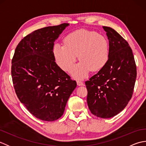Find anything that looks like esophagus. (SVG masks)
Masks as SVG:
<instances>
[{"mask_svg":"<svg viewBox=\"0 0 146 146\" xmlns=\"http://www.w3.org/2000/svg\"><path fill=\"white\" fill-rule=\"evenodd\" d=\"M76 83H77V85H78V86H82V85H83V83L81 81V80H76Z\"/></svg>","mask_w":146,"mask_h":146,"instance_id":"1","label":"esophagus"}]
</instances>
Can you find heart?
<instances>
[{"label": "heart", "mask_w": 146, "mask_h": 146, "mask_svg": "<svg viewBox=\"0 0 146 146\" xmlns=\"http://www.w3.org/2000/svg\"><path fill=\"white\" fill-rule=\"evenodd\" d=\"M64 44H55L52 54L56 63L65 71H69L78 59L81 61L71 71L76 78H85L90 71L102 69L109 59V44L104 36L97 33L80 29L70 33Z\"/></svg>", "instance_id": "1"}]
</instances>
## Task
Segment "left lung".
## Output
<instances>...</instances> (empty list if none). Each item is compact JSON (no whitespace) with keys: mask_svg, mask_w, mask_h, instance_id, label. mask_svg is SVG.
Wrapping results in <instances>:
<instances>
[{"mask_svg":"<svg viewBox=\"0 0 146 146\" xmlns=\"http://www.w3.org/2000/svg\"><path fill=\"white\" fill-rule=\"evenodd\" d=\"M103 28L109 41V59L85 85L91 113L108 119L122 111L131 99L137 69L132 49L126 40L111 27Z\"/></svg>","mask_w":146,"mask_h":146,"instance_id":"obj_1","label":"left lung"}]
</instances>
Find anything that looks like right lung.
Wrapping results in <instances>:
<instances>
[{
    "label": "right lung",
    "instance_id": "right-lung-1",
    "mask_svg": "<svg viewBox=\"0 0 146 146\" xmlns=\"http://www.w3.org/2000/svg\"><path fill=\"white\" fill-rule=\"evenodd\" d=\"M68 26L64 23L30 33L19 43L12 60L15 94L29 112L42 120L54 121L63 115L76 87L52 54L55 40Z\"/></svg>",
    "mask_w": 146,
    "mask_h": 146
}]
</instances>
